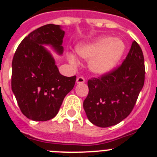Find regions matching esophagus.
Instances as JSON below:
<instances>
[{"instance_id":"34e87169","label":"esophagus","mask_w":157,"mask_h":157,"mask_svg":"<svg viewBox=\"0 0 157 157\" xmlns=\"http://www.w3.org/2000/svg\"><path fill=\"white\" fill-rule=\"evenodd\" d=\"M86 82L85 78L83 77H78L77 78V79H76V82L78 83V84H81V83H84Z\"/></svg>"}]
</instances>
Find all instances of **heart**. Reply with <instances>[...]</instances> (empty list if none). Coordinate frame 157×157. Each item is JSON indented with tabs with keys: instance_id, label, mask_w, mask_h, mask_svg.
<instances>
[{
	"instance_id": "heart-1",
	"label": "heart",
	"mask_w": 157,
	"mask_h": 157,
	"mask_svg": "<svg viewBox=\"0 0 157 157\" xmlns=\"http://www.w3.org/2000/svg\"><path fill=\"white\" fill-rule=\"evenodd\" d=\"M126 51V45L120 39L105 36L91 42L80 44L76 47L77 53L89 60V70L97 75L108 74L117 66ZM72 63L78 60L73 55L69 56Z\"/></svg>"
}]
</instances>
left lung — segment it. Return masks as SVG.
Wrapping results in <instances>:
<instances>
[{
  "mask_svg": "<svg viewBox=\"0 0 157 157\" xmlns=\"http://www.w3.org/2000/svg\"><path fill=\"white\" fill-rule=\"evenodd\" d=\"M143 52L134 41L126 59L115 70L88 81L83 101L88 120L100 127L114 126L130 115L145 82Z\"/></svg>",
  "mask_w": 157,
  "mask_h": 157,
  "instance_id": "1",
  "label": "left lung"
}]
</instances>
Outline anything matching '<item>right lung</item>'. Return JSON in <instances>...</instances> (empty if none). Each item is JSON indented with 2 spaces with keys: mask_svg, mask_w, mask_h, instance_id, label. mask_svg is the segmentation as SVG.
<instances>
[{
  "mask_svg": "<svg viewBox=\"0 0 157 157\" xmlns=\"http://www.w3.org/2000/svg\"><path fill=\"white\" fill-rule=\"evenodd\" d=\"M64 34L59 25L42 26L25 37L13 56L12 92L22 113L34 121L55 117L75 83V75L59 73L52 54L44 46L50 45L62 55Z\"/></svg>",
  "mask_w": 157,
  "mask_h": 157,
  "instance_id": "1",
  "label": "right lung"
}]
</instances>
